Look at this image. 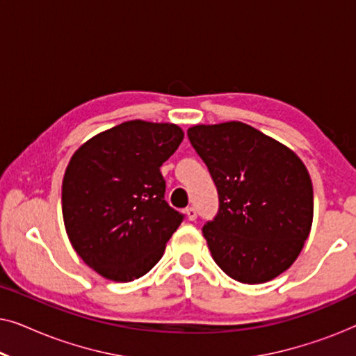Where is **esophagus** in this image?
Instances as JSON below:
<instances>
[{
	"label": "esophagus",
	"instance_id": "obj_1",
	"mask_svg": "<svg viewBox=\"0 0 356 356\" xmlns=\"http://www.w3.org/2000/svg\"><path fill=\"white\" fill-rule=\"evenodd\" d=\"M184 213H186V218L188 220H196V217H197V211L194 207H188L186 211H184Z\"/></svg>",
	"mask_w": 356,
	"mask_h": 356
}]
</instances>
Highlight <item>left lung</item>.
Wrapping results in <instances>:
<instances>
[{
    "mask_svg": "<svg viewBox=\"0 0 356 356\" xmlns=\"http://www.w3.org/2000/svg\"><path fill=\"white\" fill-rule=\"evenodd\" d=\"M188 138L218 191L202 233L217 266L241 284L285 272L313 225V183L293 150L241 121L196 124Z\"/></svg>",
    "mask_w": 356,
    "mask_h": 356,
    "instance_id": "1",
    "label": "left lung"
}]
</instances>
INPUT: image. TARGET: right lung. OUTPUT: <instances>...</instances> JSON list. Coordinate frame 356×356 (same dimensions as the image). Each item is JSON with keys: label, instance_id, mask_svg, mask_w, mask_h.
Instances as JSON below:
<instances>
[{"label": "right lung", "instance_id": "obj_1", "mask_svg": "<svg viewBox=\"0 0 356 356\" xmlns=\"http://www.w3.org/2000/svg\"><path fill=\"white\" fill-rule=\"evenodd\" d=\"M184 138L173 123L124 121L72 154L61 189L72 248L97 274L131 282L152 269L183 216L165 201L160 167Z\"/></svg>", "mask_w": 356, "mask_h": 356}]
</instances>
